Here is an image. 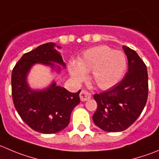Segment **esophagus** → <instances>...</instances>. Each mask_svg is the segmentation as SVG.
Segmentation results:
<instances>
[{
	"instance_id": "1",
	"label": "esophagus",
	"mask_w": 159,
	"mask_h": 159,
	"mask_svg": "<svg viewBox=\"0 0 159 159\" xmlns=\"http://www.w3.org/2000/svg\"><path fill=\"white\" fill-rule=\"evenodd\" d=\"M80 100L82 101H86L87 100L90 99L91 98V94L89 93L87 90H83L82 91L80 92Z\"/></svg>"
}]
</instances>
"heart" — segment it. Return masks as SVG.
Here are the masks:
<instances>
[{"mask_svg": "<svg viewBox=\"0 0 159 159\" xmlns=\"http://www.w3.org/2000/svg\"><path fill=\"white\" fill-rule=\"evenodd\" d=\"M126 55L120 51H113L107 46H97L86 50L78 61L69 65L70 75L77 83H82L87 73L91 72V79L98 87L108 90L115 87L126 72Z\"/></svg>", "mask_w": 159, "mask_h": 159, "instance_id": "b5f03b06", "label": "heart"}]
</instances>
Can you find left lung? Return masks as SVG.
<instances>
[{
    "mask_svg": "<svg viewBox=\"0 0 159 159\" xmlns=\"http://www.w3.org/2000/svg\"><path fill=\"white\" fill-rule=\"evenodd\" d=\"M128 71L122 81L108 91L93 95L98 108L96 126L106 132H121L132 125L144 108L148 94V76L144 62L134 50L122 46Z\"/></svg>",
    "mask_w": 159,
    "mask_h": 159,
    "instance_id": "1",
    "label": "left lung"
}]
</instances>
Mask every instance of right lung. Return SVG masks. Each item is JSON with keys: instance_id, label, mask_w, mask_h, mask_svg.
Wrapping results in <instances>:
<instances>
[{"instance_id": "right-lung-1", "label": "right lung", "mask_w": 159, "mask_h": 159, "mask_svg": "<svg viewBox=\"0 0 159 159\" xmlns=\"http://www.w3.org/2000/svg\"><path fill=\"white\" fill-rule=\"evenodd\" d=\"M55 48L61 49L56 43H47L25 53L11 73L15 108L31 129L41 134H56L64 129L69 125L73 108L80 102L81 90L72 93L56 85L54 81L46 88L35 90L27 81L32 67L36 64L48 66L57 73L61 72L59 66L66 68L61 54Z\"/></svg>"}]
</instances>
